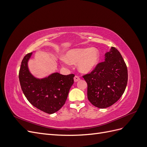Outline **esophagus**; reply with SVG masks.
I'll use <instances>...</instances> for the list:
<instances>
[{"label":"esophagus","mask_w":147,"mask_h":147,"mask_svg":"<svg viewBox=\"0 0 147 147\" xmlns=\"http://www.w3.org/2000/svg\"><path fill=\"white\" fill-rule=\"evenodd\" d=\"M80 80V77H78V76H75V77H74V82H78Z\"/></svg>","instance_id":"esophagus-1"}]
</instances>
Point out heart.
<instances>
[{
	"mask_svg": "<svg viewBox=\"0 0 147 147\" xmlns=\"http://www.w3.org/2000/svg\"><path fill=\"white\" fill-rule=\"evenodd\" d=\"M100 53L96 48H74L65 53V58L60 57V62L65 68L69 69L71 64L78 63L80 72L87 74L94 70L99 63Z\"/></svg>",
	"mask_w": 147,
	"mask_h": 147,
	"instance_id": "heart-1",
	"label": "heart"
}]
</instances>
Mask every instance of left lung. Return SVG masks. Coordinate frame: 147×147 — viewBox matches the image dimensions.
Wrapping results in <instances>:
<instances>
[{
	"mask_svg": "<svg viewBox=\"0 0 147 147\" xmlns=\"http://www.w3.org/2000/svg\"><path fill=\"white\" fill-rule=\"evenodd\" d=\"M88 84V99L96 107L105 109L117 102L125 91L127 69L117 49L111 47L104 61L83 76Z\"/></svg>",
	"mask_w": 147,
	"mask_h": 147,
	"instance_id": "left-lung-1",
	"label": "left lung"
}]
</instances>
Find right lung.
<instances>
[{
  "mask_svg": "<svg viewBox=\"0 0 147 147\" xmlns=\"http://www.w3.org/2000/svg\"><path fill=\"white\" fill-rule=\"evenodd\" d=\"M32 53L26 55L21 62L19 80L24 96L35 107L53 114L63 107L74 84L75 75H64L58 72L38 78L30 73L28 62Z\"/></svg>",
  "mask_w": 147,
  "mask_h": 147,
  "instance_id": "right-lung-1",
  "label": "right lung"
}]
</instances>
